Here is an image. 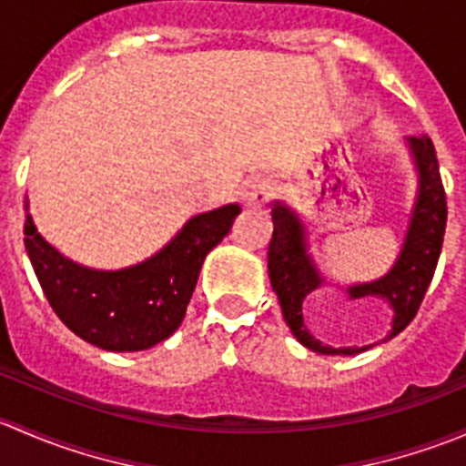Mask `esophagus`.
Returning <instances> with one entry per match:
<instances>
[{"label":"esophagus","instance_id":"1","mask_svg":"<svg viewBox=\"0 0 466 466\" xmlns=\"http://www.w3.org/2000/svg\"><path fill=\"white\" fill-rule=\"evenodd\" d=\"M272 196V185L266 177H252L246 185L241 187V200L243 205L250 207V209H259L268 203V198Z\"/></svg>","mask_w":466,"mask_h":466}]
</instances>
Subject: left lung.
I'll list each match as a JSON object with an SVG mask.
<instances>
[{"mask_svg":"<svg viewBox=\"0 0 466 466\" xmlns=\"http://www.w3.org/2000/svg\"><path fill=\"white\" fill-rule=\"evenodd\" d=\"M410 162L417 173V194L412 203L408 228L403 234L401 250L392 268L383 277L363 284L342 286L329 279L318 266L309 246V228L298 209L289 207L281 200H272V238L268 246V275H270L272 290L279 299L281 316L289 324L290 333L302 342L307 350L318 351L324 356H354L363 348H333L322 343L310 333L306 324V299L322 285L348 293L350 299L377 297L383 299L393 309V327L386 334L385 340L397 336L399 331L410 324L424 299L433 272L440 259L441 241L446 229V196L440 177V164H437L435 146L426 135L403 139ZM379 345V343H375Z\"/></svg>","mask_w":466,"mask_h":466,"instance_id":"1","label":"left lung"}]
</instances>
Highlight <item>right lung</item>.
Instances as JSON below:
<instances>
[{"label": "right lung", "mask_w": 466, "mask_h": 466, "mask_svg": "<svg viewBox=\"0 0 466 466\" xmlns=\"http://www.w3.org/2000/svg\"><path fill=\"white\" fill-rule=\"evenodd\" d=\"M25 248L51 309L78 338L106 351H142L182 324L205 257L232 229L241 207L196 214L148 259L103 270L69 259L37 229L25 198Z\"/></svg>", "instance_id": "add662e5"}]
</instances>
